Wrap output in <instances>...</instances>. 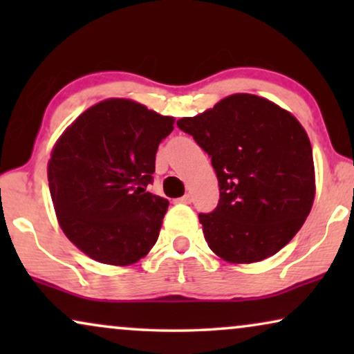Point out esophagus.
Instances as JSON below:
<instances>
[{
  "label": "esophagus",
  "instance_id": "esophagus-1",
  "mask_svg": "<svg viewBox=\"0 0 354 354\" xmlns=\"http://www.w3.org/2000/svg\"><path fill=\"white\" fill-rule=\"evenodd\" d=\"M177 201L178 203H185V205H190V203L193 201V196L190 195V193H187V195H183L182 198H178Z\"/></svg>",
  "mask_w": 354,
  "mask_h": 354
}]
</instances>
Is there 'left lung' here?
Wrapping results in <instances>:
<instances>
[{
    "instance_id": "left-lung-1",
    "label": "left lung",
    "mask_w": 354,
    "mask_h": 354,
    "mask_svg": "<svg viewBox=\"0 0 354 354\" xmlns=\"http://www.w3.org/2000/svg\"><path fill=\"white\" fill-rule=\"evenodd\" d=\"M209 154L219 203L200 214L207 246L227 263H258L297 235L313 207V148L288 111L236 93L212 109L177 120Z\"/></svg>"
}]
</instances>
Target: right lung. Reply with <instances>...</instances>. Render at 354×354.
<instances>
[{
    "instance_id": "obj_1",
    "label": "right lung",
    "mask_w": 354,
    "mask_h": 354,
    "mask_svg": "<svg viewBox=\"0 0 354 354\" xmlns=\"http://www.w3.org/2000/svg\"><path fill=\"white\" fill-rule=\"evenodd\" d=\"M174 118L111 98L82 113L53 148L48 182L59 225L91 259L129 266L156 243L169 201L147 192Z\"/></svg>"
}]
</instances>
